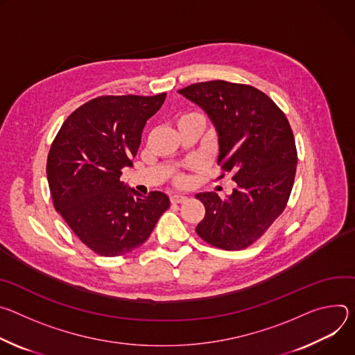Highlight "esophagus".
Here are the masks:
<instances>
[{
    "label": "esophagus",
    "instance_id": "1",
    "mask_svg": "<svg viewBox=\"0 0 355 355\" xmlns=\"http://www.w3.org/2000/svg\"><path fill=\"white\" fill-rule=\"evenodd\" d=\"M186 200H187V198H186V196H183V194H172V196H171V202L175 203V205H178V203H184Z\"/></svg>",
    "mask_w": 355,
    "mask_h": 355
}]
</instances>
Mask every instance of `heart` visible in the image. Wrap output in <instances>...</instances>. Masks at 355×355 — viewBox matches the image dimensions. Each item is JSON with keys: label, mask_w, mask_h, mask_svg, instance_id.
Wrapping results in <instances>:
<instances>
[{"label": "heart", "mask_w": 355, "mask_h": 355, "mask_svg": "<svg viewBox=\"0 0 355 355\" xmlns=\"http://www.w3.org/2000/svg\"><path fill=\"white\" fill-rule=\"evenodd\" d=\"M193 115H200V114H196V112H186V114H182V115L179 116L178 124H179L180 121L186 120V118L193 116ZM173 182H175L178 186H184V184L189 182V179H187V176H186L184 173H176V175H175V178H173Z\"/></svg>", "instance_id": "b5f03b06"}]
</instances>
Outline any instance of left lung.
<instances>
[{"label": "left lung", "mask_w": 355, "mask_h": 355, "mask_svg": "<svg viewBox=\"0 0 355 355\" xmlns=\"http://www.w3.org/2000/svg\"><path fill=\"white\" fill-rule=\"evenodd\" d=\"M200 105L218 132L217 165L237 187L228 199L196 194L205 218L196 232L207 244L239 251L252 245L286 209L297 150L285 112L263 92L241 83L211 80L179 90Z\"/></svg>", "instance_id": "obj_1"}]
</instances>
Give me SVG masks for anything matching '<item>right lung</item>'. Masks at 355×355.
Here are the masks:
<instances>
[{"label":"right lung","instance_id":"add662e5","mask_svg":"<svg viewBox=\"0 0 355 355\" xmlns=\"http://www.w3.org/2000/svg\"><path fill=\"white\" fill-rule=\"evenodd\" d=\"M165 97H96L66 118L52 142L46 175L53 207L101 257L141 247L169 209L165 193L141 196L120 180L121 169L132 165L148 118Z\"/></svg>","mask_w":355,"mask_h":355}]
</instances>
